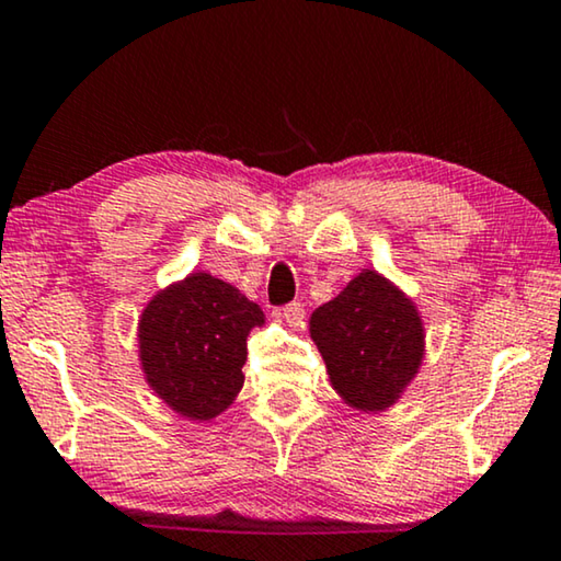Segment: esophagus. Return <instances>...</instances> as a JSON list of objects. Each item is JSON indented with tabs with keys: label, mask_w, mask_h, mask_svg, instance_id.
I'll return each mask as SVG.
<instances>
[{
	"label": "esophagus",
	"mask_w": 561,
	"mask_h": 561,
	"mask_svg": "<svg viewBox=\"0 0 561 561\" xmlns=\"http://www.w3.org/2000/svg\"><path fill=\"white\" fill-rule=\"evenodd\" d=\"M304 306L301 304H286V306H283V309H280V317L283 319H286L288 321V327H298V324H301V321H304Z\"/></svg>",
	"instance_id": "esophagus-1"
}]
</instances>
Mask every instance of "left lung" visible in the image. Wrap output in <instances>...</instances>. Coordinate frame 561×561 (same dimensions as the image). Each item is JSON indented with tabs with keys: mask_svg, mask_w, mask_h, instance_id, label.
<instances>
[{
	"mask_svg": "<svg viewBox=\"0 0 561 561\" xmlns=\"http://www.w3.org/2000/svg\"><path fill=\"white\" fill-rule=\"evenodd\" d=\"M332 388L357 411H386L416 378L424 324L401 288L363 271L309 321Z\"/></svg>",
	"mask_w": 561,
	"mask_h": 561,
	"instance_id": "obj_1",
	"label": "left lung"
}]
</instances>
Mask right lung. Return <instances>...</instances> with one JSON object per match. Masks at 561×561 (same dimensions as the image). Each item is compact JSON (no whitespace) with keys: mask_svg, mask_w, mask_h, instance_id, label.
I'll return each instance as SVG.
<instances>
[{"mask_svg":"<svg viewBox=\"0 0 561 561\" xmlns=\"http://www.w3.org/2000/svg\"><path fill=\"white\" fill-rule=\"evenodd\" d=\"M260 324L265 313L234 286L191 273L145 306L137 327L145 380L181 416H219L240 393L248 334Z\"/></svg>","mask_w":561,"mask_h":561,"instance_id":"add662e5","label":"right lung"}]
</instances>
